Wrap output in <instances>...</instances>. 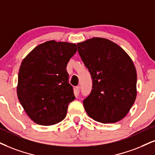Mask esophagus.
I'll list each match as a JSON object with an SVG mask.
<instances>
[{"label":"esophagus","mask_w":155,"mask_h":155,"mask_svg":"<svg viewBox=\"0 0 155 155\" xmlns=\"http://www.w3.org/2000/svg\"><path fill=\"white\" fill-rule=\"evenodd\" d=\"M80 90H81V87L80 86H77L75 87V90H74V93H75V95H79Z\"/></svg>","instance_id":"1"}]
</instances>
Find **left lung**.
Masks as SVG:
<instances>
[{
  "instance_id": "1",
  "label": "left lung",
  "mask_w": 155,
  "mask_h": 155,
  "mask_svg": "<svg viewBox=\"0 0 155 155\" xmlns=\"http://www.w3.org/2000/svg\"><path fill=\"white\" fill-rule=\"evenodd\" d=\"M78 51L92 78L83 100L87 115L101 123L125 117L137 96V72L125 51L110 40L95 37L78 43Z\"/></svg>"
}]
</instances>
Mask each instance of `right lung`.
I'll return each instance as SVG.
<instances>
[{
    "mask_svg": "<svg viewBox=\"0 0 155 155\" xmlns=\"http://www.w3.org/2000/svg\"><path fill=\"white\" fill-rule=\"evenodd\" d=\"M77 51L75 44L51 40L35 47L19 69L17 95L36 124L50 126L62 121L75 99L67 64Z\"/></svg>",
    "mask_w": 155,
    "mask_h": 155,
    "instance_id": "right-lung-1",
    "label": "right lung"
}]
</instances>
